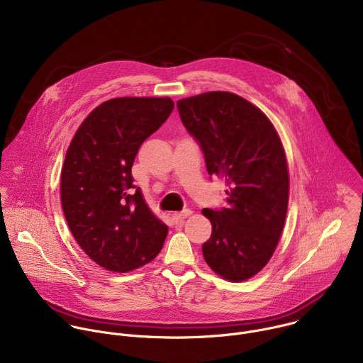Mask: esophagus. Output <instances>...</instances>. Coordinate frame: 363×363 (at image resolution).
I'll return each instance as SVG.
<instances>
[{
	"mask_svg": "<svg viewBox=\"0 0 363 363\" xmlns=\"http://www.w3.org/2000/svg\"><path fill=\"white\" fill-rule=\"evenodd\" d=\"M191 214H192L191 210H184V211H181V213H175V214L172 216V218H174L175 223H181V221H184L186 217H189Z\"/></svg>",
	"mask_w": 363,
	"mask_h": 363,
	"instance_id": "34e87169",
	"label": "esophagus"
}]
</instances>
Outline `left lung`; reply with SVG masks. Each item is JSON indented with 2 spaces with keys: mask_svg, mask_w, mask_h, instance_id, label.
I'll return each mask as SVG.
<instances>
[{
  "mask_svg": "<svg viewBox=\"0 0 363 363\" xmlns=\"http://www.w3.org/2000/svg\"><path fill=\"white\" fill-rule=\"evenodd\" d=\"M177 108L206 171L228 186L227 206L202 210L213 225L203 258L221 277L244 281L269 263L284 227L289 171L281 140L269 118L234 93H202Z\"/></svg>",
  "mask_w": 363,
  "mask_h": 363,
  "instance_id": "8db88e82",
  "label": "left lung"
}]
</instances>
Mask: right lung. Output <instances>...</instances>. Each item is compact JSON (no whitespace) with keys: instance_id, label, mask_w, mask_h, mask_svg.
Instances as JSON below:
<instances>
[{"instance_id":"1","label":"right lung","mask_w":363,"mask_h":363,"mask_svg":"<svg viewBox=\"0 0 363 363\" xmlns=\"http://www.w3.org/2000/svg\"><path fill=\"white\" fill-rule=\"evenodd\" d=\"M174 111L169 97H118L97 106L77 129L62 169L69 228L100 267L125 273L161 251L168 227L133 185L140 145Z\"/></svg>"}]
</instances>
